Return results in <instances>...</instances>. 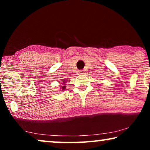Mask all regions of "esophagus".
I'll return each instance as SVG.
<instances>
[{
  "label": "esophagus",
  "instance_id": "34e87169",
  "mask_svg": "<svg viewBox=\"0 0 150 150\" xmlns=\"http://www.w3.org/2000/svg\"><path fill=\"white\" fill-rule=\"evenodd\" d=\"M79 72V74H84V71L83 70H80Z\"/></svg>",
  "mask_w": 150,
  "mask_h": 150
}]
</instances>
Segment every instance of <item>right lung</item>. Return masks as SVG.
<instances>
[{
	"label": "right lung",
	"instance_id": "add662e5",
	"mask_svg": "<svg viewBox=\"0 0 150 150\" xmlns=\"http://www.w3.org/2000/svg\"><path fill=\"white\" fill-rule=\"evenodd\" d=\"M63 82H64L63 83H65V81H63ZM65 89V86H63V87H62V89Z\"/></svg>",
	"mask_w": 150,
	"mask_h": 150
}]
</instances>
